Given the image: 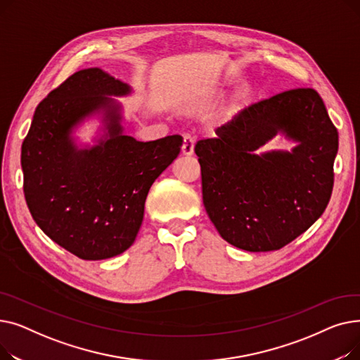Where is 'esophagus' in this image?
Returning <instances> with one entry per match:
<instances>
[{"label": "esophagus", "mask_w": 360, "mask_h": 360, "mask_svg": "<svg viewBox=\"0 0 360 360\" xmlns=\"http://www.w3.org/2000/svg\"><path fill=\"white\" fill-rule=\"evenodd\" d=\"M182 153L185 156H190L194 153V139L191 136L185 134L184 136V143H182Z\"/></svg>", "instance_id": "34e87169"}]
</instances>
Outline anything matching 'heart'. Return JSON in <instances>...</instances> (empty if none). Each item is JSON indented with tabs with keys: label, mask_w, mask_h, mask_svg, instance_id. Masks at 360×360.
<instances>
[{
	"label": "heart",
	"mask_w": 360,
	"mask_h": 360,
	"mask_svg": "<svg viewBox=\"0 0 360 360\" xmlns=\"http://www.w3.org/2000/svg\"><path fill=\"white\" fill-rule=\"evenodd\" d=\"M235 110H236V105H235V106H232V109H231V110H229V113H233V112H235Z\"/></svg>",
	"instance_id": "heart-1"
}]
</instances>
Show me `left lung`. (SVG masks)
<instances>
[{"label": "left lung", "instance_id": "left-lung-1", "mask_svg": "<svg viewBox=\"0 0 360 360\" xmlns=\"http://www.w3.org/2000/svg\"><path fill=\"white\" fill-rule=\"evenodd\" d=\"M278 131L292 152L255 150ZM198 140L202 202L220 236L251 252L276 251L324 213L334 185L338 132L314 89H293L243 108Z\"/></svg>", "mask_w": 360, "mask_h": 360}]
</instances>
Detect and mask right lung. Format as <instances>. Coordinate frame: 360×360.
Here are the masks:
<instances>
[{
    "label": "right lung",
    "mask_w": 360,
    "mask_h": 360,
    "mask_svg": "<svg viewBox=\"0 0 360 360\" xmlns=\"http://www.w3.org/2000/svg\"><path fill=\"white\" fill-rule=\"evenodd\" d=\"M129 86L101 68L72 75L37 105L22 144L23 191L36 224L82 259L122 254L136 240L151 184L181 151L182 137L137 141L122 134L121 106ZM103 110L107 134L79 149L72 128Z\"/></svg>",
    "instance_id": "1"
}]
</instances>
